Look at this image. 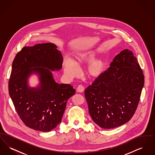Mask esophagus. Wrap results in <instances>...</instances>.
Wrapping results in <instances>:
<instances>
[{
  "label": "esophagus",
  "mask_w": 155,
  "mask_h": 155,
  "mask_svg": "<svg viewBox=\"0 0 155 155\" xmlns=\"http://www.w3.org/2000/svg\"><path fill=\"white\" fill-rule=\"evenodd\" d=\"M77 91L78 92H80V93H81V92H83L84 91V87H83L82 85H80L77 87Z\"/></svg>",
  "instance_id": "34e87169"
}]
</instances>
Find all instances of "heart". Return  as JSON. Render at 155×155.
<instances>
[{
	"mask_svg": "<svg viewBox=\"0 0 155 155\" xmlns=\"http://www.w3.org/2000/svg\"><path fill=\"white\" fill-rule=\"evenodd\" d=\"M101 52L99 48L78 52L75 55V62L67 58L63 62L64 73L69 78L75 77L79 73L78 66L88 63L86 69L88 75L93 78L99 77L103 74L106 67V61L102 58L94 59Z\"/></svg>",
	"mask_w": 155,
	"mask_h": 155,
	"instance_id": "obj_1",
	"label": "heart"
}]
</instances>
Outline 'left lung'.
Segmentation results:
<instances>
[{"label": "left lung", "instance_id": "1", "mask_svg": "<svg viewBox=\"0 0 155 155\" xmlns=\"http://www.w3.org/2000/svg\"><path fill=\"white\" fill-rule=\"evenodd\" d=\"M144 85V75L133 52L123 50L110 67L85 91L89 113L97 125L110 129L134 115Z\"/></svg>", "mask_w": 155, "mask_h": 155}]
</instances>
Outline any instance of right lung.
<instances>
[{
    "instance_id": "add662e5",
    "label": "right lung",
    "mask_w": 155,
    "mask_h": 155,
    "mask_svg": "<svg viewBox=\"0 0 155 155\" xmlns=\"http://www.w3.org/2000/svg\"><path fill=\"white\" fill-rule=\"evenodd\" d=\"M52 43L24 47L15 56L8 81V92L15 109L25 125L49 132L61 121L68 99L75 90L70 84L57 83L52 71L61 69L63 56ZM36 74L35 87L29 85Z\"/></svg>"
}]
</instances>
